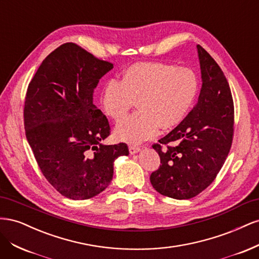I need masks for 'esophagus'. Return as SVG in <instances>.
I'll list each match as a JSON object with an SVG mask.
<instances>
[{"instance_id":"esophagus-1","label":"esophagus","mask_w":259,"mask_h":259,"mask_svg":"<svg viewBox=\"0 0 259 259\" xmlns=\"http://www.w3.org/2000/svg\"><path fill=\"white\" fill-rule=\"evenodd\" d=\"M128 150H130V153H131V154H135V153L139 152V150H140V148H139L138 146H134V145H131V146L128 147Z\"/></svg>"}]
</instances>
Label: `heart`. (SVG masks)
I'll use <instances>...</instances> for the list:
<instances>
[{
    "label": "heart",
    "mask_w": 259,
    "mask_h": 259,
    "mask_svg": "<svg viewBox=\"0 0 259 259\" xmlns=\"http://www.w3.org/2000/svg\"><path fill=\"white\" fill-rule=\"evenodd\" d=\"M199 77L192 69L163 62H138L110 80L100 93L105 113L120 121L136 105L139 110L115 126L117 139L140 144L159 128L170 130L184 121L197 99Z\"/></svg>",
    "instance_id": "1"
}]
</instances>
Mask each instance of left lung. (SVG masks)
<instances>
[{
	"mask_svg": "<svg viewBox=\"0 0 259 259\" xmlns=\"http://www.w3.org/2000/svg\"><path fill=\"white\" fill-rule=\"evenodd\" d=\"M202 88L198 103L185 120L152 147L160 167L150 175L159 193L191 199L214 182L228 156L234 132L230 86L213 57L198 45Z\"/></svg>",
	"mask_w": 259,
	"mask_h": 259,
	"instance_id": "obj_1",
	"label": "left lung"
}]
</instances>
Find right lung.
Returning a JSON list of instances; mask_svg holds the SVG:
<instances>
[{"label": "right lung", "instance_id": "1", "mask_svg": "<svg viewBox=\"0 0 259 259\" xmlns=\"http://www.w3.org/2000/svg\"><path fill=\"white\" fill-rule=\"evenodd\" d=\"M112 68L75 43H65L43 60L29 83L23 108L27 140L46 180L68 199L86 200L104 191L114 160L128 154L124 143L100 144L111 128L93 94Z\"/></svg>", "mask_w": 259, "mask_h": 259}]
</instances>
